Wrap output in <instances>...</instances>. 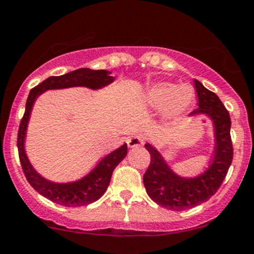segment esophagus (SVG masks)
<instances>
[{
	"mask_svg": "<svg viewBox=\"0 0 254 254\" xmlns=\"http://www.w3.org/2000/svg\"><path fill=\"white\" fill-rule=\"evenodd\" d=\"M127 146L130 148H135V147H141L142 144L144 143V137L141 133H137V135H132L127 138Z\"/></svg>",
	"mask_w": 254,
	"mask_h": 254,
	"instance_id": "esophagus-1",
	"label": "esophagus"
}]
</instances>
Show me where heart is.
Returning a JSON list of instances; mask_svg holds the SVG:
<instances>
[{"instance_id":"obj_1","label":"heart","mask_w":254,"mask_h":254,"mask_svg":"<svg viewBox=\"0 0 254 254\" xmlns=\"http://www.w3.org/2000/svg\"><path fill=\"white\" fill-rule=\"evenodd\" d=\"M195 93L189 84L176 85L171 82H158L147 89L144 102L150 110H160L165 123L177 121L194 104Z\"/></svg>"}]
</instances>
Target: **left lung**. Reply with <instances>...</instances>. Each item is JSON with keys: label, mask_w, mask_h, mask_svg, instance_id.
<instances>
[{"label": "left lung", "mask_w": 254, "mask_h": 254, "mask_svg": "<svg viewBox=\"0 0 254 254\" xmlns=\"http://www.w3.org/2000/svg\"><path fill=\"white\" fill-rule=\"evenodd\" d=\"M199 107L190 117L206 116L211 119L214 132V150L208 168L197 176H180L166 163L161 153L146 143L150 154V164L143 175V185L150 199L172 211H183L207 201L221 187L233 160V143L230 137L231 121L216 94L194 79Z\"/></svg>", "instance_id": "obj_1"}]
</instances>
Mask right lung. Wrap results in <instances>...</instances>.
Masks as SVG:
<instances>
[{
	"mask_svg": "<svg viewBox=\"0 0 254 254\" xmlns=\"http://www.w3.org/2000/svg\"><path fill=\"white\" fill-rule=\"evenodd\" d=\"M114 78L111 76V72L107 69L78 68L76 71L68 72L63 76L47 78L30 91L26 107H25V114L21 119L18 132L19 158H20L25 177L32 186V188L55 204L67 206V207H78V206L89 205L99 200L110 186L113 170L127 155V143H124L119 148L102 158L95 168L80 180L66 183H58L47 180L36 171L25 150V138H26L27 125H29L33 105L38 96L47 90L74 88V86H85L93 90H99L111 84Z\"/></svg>",
	"mask_w": 254,
	"mask_h": 254,
	"instance_id": "right-lung-1",
	"label": "right lung"
}]
</instances>
